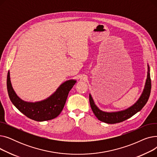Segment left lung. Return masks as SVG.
Wrapping results in <instances>:
<instances>
[{"label": "left lung", "mask_w": 157, "mask_h": 157, "mask_svg": "<svg viewBox=\"0 0 157 157\" xmlns=\"http://www.w3.org/2000/svg\"><path fill=\"white\" fill-rule=\"evenodd\" d=\"M147 69V78L146 79V83L144 91L141 97L139 98V99L137 101V102L134 104V105L131 106L130 108H128L126 110L117 113L103 112L98 109L97 107L94 104L91 95H89V101L90 106H91V108L94 114L95 115V117L100 121H102L106 123H109V124H114V123L122 122L130 118L140 110H141L148 101L151 88V81L150 78L149 66H148Z\"/></svg>", "instance_id": "8db88e82"}]
</instances>
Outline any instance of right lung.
<instances>
[{"instance_id":"right-lung-1","label":"right lung","mask_w":157,"mask_h":157,"mask_svg":"<svg viewBox=\"0 0 157 157\" xmlns=\"http://www.w3.org/2000/svg\"><path fill=\"white\" fill-rule=\"evenodd\" d=\"M75 83V80L66 81L46 100L29 103L21 100L15 94L11 86L10 72L7 76V92L12 103L27 117L37 121L50 120L59 116L65 105L69 92Z\"/></svg>"}]
</instances>
